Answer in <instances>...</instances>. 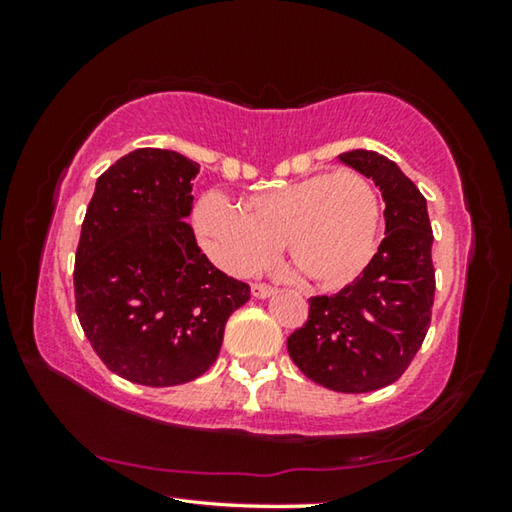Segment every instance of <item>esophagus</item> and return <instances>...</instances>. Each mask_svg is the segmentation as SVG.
<instances>
[{"label": "esophagus", "mask_w": 512, "mask_h": 512, "mask_svg": "<svg viewBox=\"0 0 512 512\" xmlns=\"http://www.w3.org/2000/svg\"><path fill=\"white\" fill-rule=\"evenodd\" d=\"M250 293H253V298H271L275 289L268 287V284H262V282H255L253 287H250Z\"/></svg>", "instance_id": "1"}]
</instances>
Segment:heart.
<instances>
[{
	"label": "heart",
	"instance_id": "obj_1",
	"mask_svg": "<svg viewBox=\"0 0 512 512\" xmlns=\"http://www.w3.org/2000/svg\"><path fill=\"white\" fill-rule=\"evenodd\" d=\"M381 205L359 171H320L296 183L248 194L237 205L205 194L194 228L205 253L223 271L244 275L275 255L277 241L316 287L352 280L375 248Z\"/></svg>",
	"mask_w": 512,
	"mask_h": 512
}]
</instances>
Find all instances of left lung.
<instances>
[{
	"mask_svg": "<svg viewBox=\"0 0 512 512\" xmlns=\"http://www.w3.org/2000/svg\"><path fill=\"white\" fill-rule=\"evenodd\" d=\"M339 160L379 187L386 237L357 280L309 300V318L287 339L293 363L336 393H370L404 375L431 323L436 273L427 201L402 169L375 151Z\"/></svg>",
	"mask_w": 512,
	"mask_h": 512,
	"instance_id": "left-lung-1",
	"label": "left lung"
}]
</instances>
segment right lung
<instances>
[{
	"label": "right lung",
	"mask_w": 512,
	"mask_h": 512,
	"mask_svg": "<svg viewBox=\"0 0 512 512\" xmlns=\"http://www.w3.org/2000/svg\"><path fill=\"white\" fill-rule=\"evenodd\" d=\"M198 164L137 149L103 171L74 264L76 314L108 370L142 386L187 384L219 357L250 287L196 244L187 216Z\"/></svg>",
	"instance_id": "obj_1"
}]
</instances>
